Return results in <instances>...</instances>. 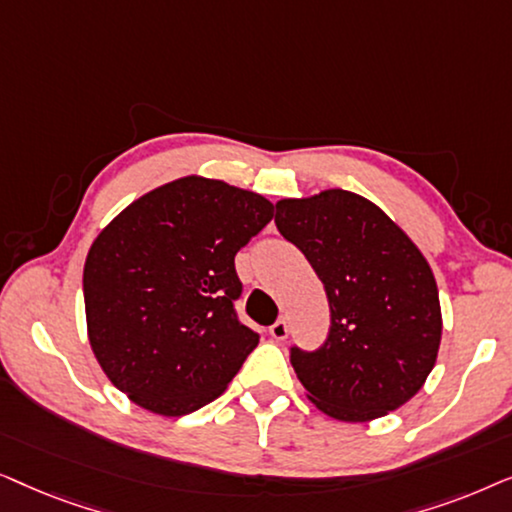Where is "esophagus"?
<instances>
[{"instance_id": "1", "label": "esophagus", "mask_w": 512, "mask_h": 512, "mask_svg": "<svg viewBox=\"0 0 512 512\" xmlns=\"http://www.w3.org/2000/svg\"><path fill=\"white\" fill-rule=\"evenodd\" d=\"M270 335L275 340H286V335H289V324H286L284 319H277L275 324L270 326Z\"/></svg>"}]
</instances>
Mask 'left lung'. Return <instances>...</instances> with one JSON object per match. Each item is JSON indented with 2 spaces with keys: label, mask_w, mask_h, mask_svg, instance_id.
Returning <instances> with one entry per match:
<instances>
[{
  "label": "left lung",
  "mask_w": 512,
  "mask_h": 512,
  "mask_svg": "<svg viewBox=\"0 0 512 512\" xmlns=\"http://www.w3.org/2000/svg\"><path fill=\"white\" fill-rule=\"evenodd\" d=\"M275 223L326 289L328 338L291 347L307 398L338 422L408 403L436 366L443 317L431 265L375 202L342 188L277 202Z\"/></svg>",
  "instance_id": "1"
}]
</instances>
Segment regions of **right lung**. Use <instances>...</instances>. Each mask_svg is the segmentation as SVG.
Returning a JSON list of instances; mask_svg holds the SVG:
<instances>
[{"label":"right lung","instance_id":"1","mask_svg":"<svg viewBox=\"0 0 512 512\" xmlns=\"http://www.w3.org/2000/svg\"><path fill=\"white\" fill-rule=\"evenodd\" d=\"M272 216L263 195L191 174L137 198L95 237L83 265L88 340L132 403L181 417L226 391L258 345L235 312V254Z\"/></svg>","mask_w":512,"mask_h":512}]
</instances>
